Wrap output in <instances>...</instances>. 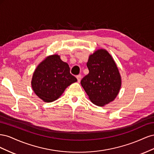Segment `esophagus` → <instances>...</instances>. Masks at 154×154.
Here are the masks:
<instances>
[{
	"label": "esophagus",
	"instance_id": "obj_1",
	"mask_svg": "<svg viewBox=\"0 0 154 154\" xmlns=\"http://www.w3.org/2000/svg\"><path fill=\"white\" fill-rule=\"evenodd\" d=\"M76 78H77V80H78V82H80L81 79H82L81 74H79V75H78V76H76Z\"/></svg>",
	"mask_w": 154,
	"mask_h": 154
}]
</instances>
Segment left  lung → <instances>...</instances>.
<instances>
[{
    "label": "left lung",
    "instance_id": "1",
    "mask_svg": "<svg viewBox=\"0 0 154 154\" xmlns=\"http://www.w3.org/2000/svg\"><path fill=\"white\" fill-rule=\"evenodd\" d=\"M87 66L89 72L81 85L93 104L103 106L113 101L122 87V77L114 60L104 49L89 55Z\"/></svg>",
    "mask_w": 154,
    "mask_h": 154
}]
</instances>
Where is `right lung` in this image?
Masks as SVG:
<instances>
[{
	"label": "right lung",
	"mask_w": 154,
	"mask_h": 154,
	"mask_svg": "<svg viewBox=\"0 0 154 154\" xmlns=\"http://www.w3.org/2000/svg\"><path fill=\"white\" fill-rule=\"evenodd\" d=\"M76 82L77 79L70 73L69 65L56 54L48 56L36 67L31 87L39 98L50 103L58 100L68 86Z\"/></svg>",
	"instance_id": "1"
}]
</instances>
